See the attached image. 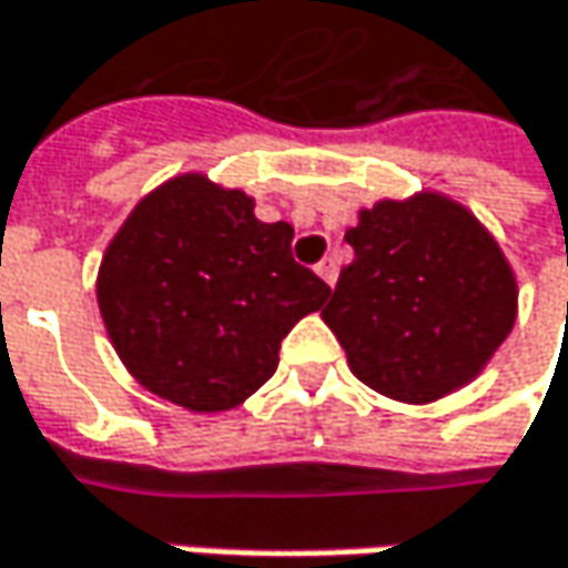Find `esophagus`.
<instances>
[{
  "label": "esophagus",
  "instance_id": "obj_1",
  "mask_svg": "<svg viewBox=\"0 0 568 568\" xmlns=\"http://www.w3.org/2000/svg\"><path fill=\"white\" fill-rule=\"evenodd\" d=\"M314 270H317V276H321V280H324V283L331 285H336V276H339V266H336V257H324L321 260V263H317V266H314Z\"/></svg>",
  "mask_w": 568,
  "mask_h": 568
}]
</instances>
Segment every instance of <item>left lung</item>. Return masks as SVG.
<instances>
[{"label": "left lung", "instance_id": "1", "mask_svg": "<svg viewBox=\"0 0 568 568\" xmlns=\"http://www.w3.org/2000/svg\"><path fill=\"white\" fill-rule=\"evenodd\" d=\"M346 241L356 260L324 321L358 382L400 404H432L474 382L518 314L515 270L480 219L423 190L358 210Z\"/></svg>", "mask_w": 568, "mask_h": 568}]
</instances>
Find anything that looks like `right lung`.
I'll use <instances>...</instances> for the list:
<instances>
[{"instance_id": "right-lung-1", "label": "right lung", "mask_w": 568, "mask_h": 568, "mask_svg": "<svg viewBox=\"0 0 568 568\" xmlns=\"http://www.w3.org/2000/svg\"><path fill=\"white\" fill-rule=\"evenodd\" d=\"M288 222L190 171L139 200L98 270V308L126 372L190 413L241 407L273 378L283 336L331 285L292 260Z\"/></svg>"}]
</instances>
